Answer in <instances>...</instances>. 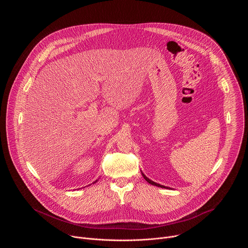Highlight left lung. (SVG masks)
<instances>
[{
    "label": "left lung",
    "instance_id": "8db88e82",
    "mask_svg": "<svg viewBox=\"0 0 248 248\" xmlns=\"http://www.w3.org/2000/svg\"><path fill=\"white\" fill-rule=\"evenodd\" d=\"M141 173H142V176H143V178L145 179V181H146L147 183H149L150 185H152V186H158V187H162V188H170V187H167V186H161L160 184H157V183H155V182H153V181L149 180V179L147 178V176H146L142 171H141Z\"/></svg>",
    "mask_w": 248,
    "mask_h": 248
}]
</instances>
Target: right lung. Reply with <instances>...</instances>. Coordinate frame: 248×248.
Masks as SVG:
<instances>
[{
  "label": "right lung",
  "mask_w": 248,
  "mask_h": 248,
  "mask_svg": "<svg viewBox=\"0 0 248 248\" xmlns=\"http://www.w3.org/2000/svg\"><path fill=\"white\" fill-rule=\"evenodd\" d=\"M97 181H98V180H97ZM97 181H95V182H94V183H93V184H95V183H97Z\"/></svg>",
  "instance_id": "obj_1"
}]
</instances>
